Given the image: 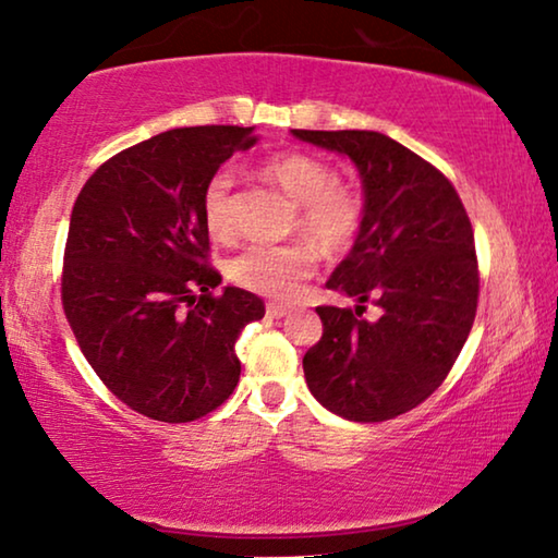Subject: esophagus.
<instances>
[{
	"label": "esophagus",
	"mask_w": 558,
	"mask_h": 558,
	"mask_svg": "<svg viewBox=\"0 0 558 558\" xmlns=\"http://www.w3.org/2000/svg\"><path fill=\"white\" fill-rule=\"evenodd\" d=\"M289 308L287 306H279V304H269L267 306V316L269 319H281V316H287Z\"/></svg>",
	"instance_id": "obj_1"
}]
</instances>
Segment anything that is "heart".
<instances>
[{
    "label": "heart",
    "mask_w": 558,
    "mask_h": 558,
    "mask_svg": "<svg viewBox=\"0 0 558 558\" xmlns=\"http://www.w3.org/2000/svg\"><path fill=\"white\" fill-rule=\"evenodd\" d=\"M262 174L299 204V229L327 252H339L354 242L364 219L362 194L339 184L337 169L327 159L304 151H284L264 161ZM234 177L219 169L204 186L202 214L214 239H231L236 231L231 207ZM319 254L308 242L252 244L229 262L234 284L271 299H294L316 271Z\"/></svg>",
    "instance_id": "1"
}]
</instances>
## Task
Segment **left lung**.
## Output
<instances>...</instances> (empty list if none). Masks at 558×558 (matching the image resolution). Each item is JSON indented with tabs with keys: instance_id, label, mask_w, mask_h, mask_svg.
<instances>
[{
	"instance_id": "obj_1",
	"label": "left lung",
	"mask_w": 558,
	"mask_h": 558,
	"mask_svg": "<svg viewBox=\"0 0 558 558\" xmlns=\"http://www.w3.org/2000/svg\"><path fill=\"white\" fill-rule=\"evenodd\" d=\"M339 151L362 177L364 219L327 287L354 308L316 306L324 333L304 354L306 387L349 422H387L441 387L471 331L478 299L474 229L439 169L391 136L291 130ZM372 298L379 320L361 319Z\"/></svg>"
}]
</instances>
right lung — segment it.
I'll use <instances>...</instances> for the list:
<instances>
[{
    "instance_id": "1",
    "label": "right lung",
    "mask_w": 558,
    "mask_h": 558,
    "mask_svg": "<svg viewBox=\"0 0 558 558\" xmlns=\"http://www.w3.org/2000/svg\"><path fill=\"white\" fill-rule=\"evenodd\" d=\"M252 126H182L114 154L82 186L66 234V322L105 387L167 424L207 416L239 384L234 344L264 316L209 267L204 186Z\"/></svg>"
}]
</instances>
